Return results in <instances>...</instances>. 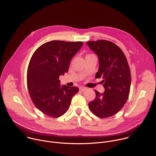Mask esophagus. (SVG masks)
Here are the masks:
<instances>
[{
	"label": "esophagus",
	"mask_w": 156,
	"mask_h": 156,
	"mask_svg": "<svg viewBox=\"0 0 156 156\" xmlns=\"http://www.w3.org/2000/svg\"><path fill=\"white\" fill-rule=\"evenodd\" d=\"M86 89H87V88L85 87H83V86L80 87V90L81 92H84V91H85Z\"/></svg>",
	"instance_id": "esophagus-1"
}]
</instances>
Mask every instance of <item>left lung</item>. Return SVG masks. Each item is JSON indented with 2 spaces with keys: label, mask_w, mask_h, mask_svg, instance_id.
Instances as JSON below:
<instances>
[{
  "label": "left lung",
  "mask_w": 156,
  "mask_h": 156,
  "mask_svg": "<svg viewBox=\"0 0 156 156\" xmlns=\"http://www.w3.org/2000/svg\"><path fill=\"white\" fill-rule=\"evenodd\" d=\"M86 44L98 58L95 77L103 78L105 88L102 94L95 90V98L89 103V107L97 116L108 118L118 113L127 101L131 84L130 68L122 51L114 43L100 40Z\"/></svg>",
  "instance_id": "obj_1"
}]
</instances>
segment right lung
<instances>
[{
  "label": "right lung",
  "instance_id": "obj_1",
  "mask_svg": "<svg viewBox=\"0 0 156 156\" xmlns=\"http://www.w3.org/2000/svg\"><path fill=\"white\" fill-rule=\"evenodd\" d=\"M81 41L53 40L38 48L27 69L28 90L35 106L51 118L63 115L69 108L77 87L60 86V75L67 73L73 57L83 46Z\"/></svg>",
  "mask_w": 156,
  "mask_h": 156
}]
</instances>
